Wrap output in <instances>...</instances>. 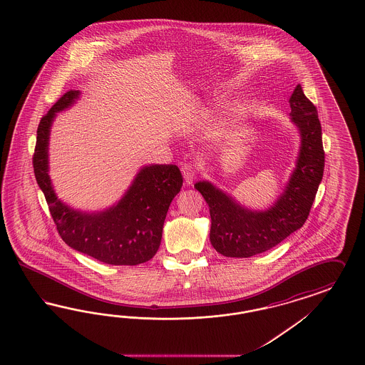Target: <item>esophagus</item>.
<instances>
[{"label":"esophagus","instance_id":"obj_1","mask_svg":"<svg viewBox=\"0 0 365 365\" xmlns=\"http://www.w3.org/2000/svg\"><path fill=\"white\" fill-rule=\"evenodd\" d=\"M182 174H183V178H185L186 185H191V183H192V180H194L195 177H197L195 166H194V165H191V163H185V165L182 166Z\"/></svg>","mask_w":365,"mask_h":365}]
</instances>
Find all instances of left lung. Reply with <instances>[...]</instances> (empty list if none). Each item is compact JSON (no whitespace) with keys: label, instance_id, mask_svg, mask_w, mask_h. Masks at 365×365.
<instances>
[{"label":"left lung","instance_id":"left-lung-1","mask_svg":"<svg viewBox=\"0 0 365 365\" xmlns=\"http://www.w3.org/2000/svg\"><path fill=\"white\" fill-rule=\"evenodd\" d=\"M289 101L292 120L301 133V148L296 170L272 209L247 210L209 182L195 185L209 205L211 245L222 255L246 258L264 253L299 230L308 220L325 163L321 123L316 106L299 84Z\"/></svg>","mask_w":365,"mask_h":365}]
</instances>
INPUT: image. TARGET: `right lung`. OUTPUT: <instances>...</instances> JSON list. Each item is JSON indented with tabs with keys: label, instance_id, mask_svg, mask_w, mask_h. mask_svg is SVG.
<instances>
[{
	"label": "right lung",
	"instance_id": "1",
	"mask_svg": "<svg viewBox=\"0 0 365 365\" xmlns=\"http://www.w3.org/2000/svg\"><path fill=\"white\" fill-rule=\"evenodd\" d=\"M78 91H68L41 118L34 147V177L63 241L108 265H139L158 252L171 200L183 178L175 165L144 167L118 206L99 214L72 210L60 200L48 175V139L55 112L69 107Z\"/></svg>",
	"mask_w": 365,
	"mask_h": 365
}]
</instances>
